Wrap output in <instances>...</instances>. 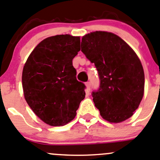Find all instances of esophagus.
Instances as JSON below:
<instances>
[{
  "instance_id": "34e87169",
  "label": "esophagus",
  "mask_w": 160,
  "mask_h": 160,
  "mask_svg": "<svg viewBox=\"0 0 160 160\" xmlns=\"http://www.w3.org/2000/svg\"><path fill=\"white\" fill-rule=\"evenodd\" d=\"M86 87H87V90H90V82H87L86 83Z\"/></svg>"
}]
</instances>
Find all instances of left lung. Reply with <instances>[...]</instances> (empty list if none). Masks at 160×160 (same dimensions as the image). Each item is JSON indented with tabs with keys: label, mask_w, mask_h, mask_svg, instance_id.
I'll return each instance as SVG.
<instances>
[{
	"label": "left lung",
	"mask_w": 160,
	"mask_h": 160,
	"mask_svg": "<svg viewBox=\"0 0 160 160\" xmlns=\"http://www.w3.org/2000/svg\"><path fill=\"white\" fill-rule=\"evenodd\" d=\"M81 51L98 71L100 87L92 97L101 117L110 122L132 117L143 97L145 83L137 53L120 37L106 31L83 36Z\"/></svg>",
	"instance_id": "obj_1"
}]
</instances>
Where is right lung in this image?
I'll return each instance as SVG.
<instances>
[{"label": "right lung", "mask_w": 160, "mask_h": 160, "mask_svg": "<svg viewBox=\"0 0 160 160\" xmlns=\"http://www.w3.org/2000/svg\"><path fill=\"white\" fill-rule=\"evenodd\" d=\"M80 44V37H50L34 48L23 67L25 100L33 112L50 126H63L73 120L85 97L86 86L77 80L73 66Z\"/></svg>", "instance_id": "add662e5"}]
</instances>
